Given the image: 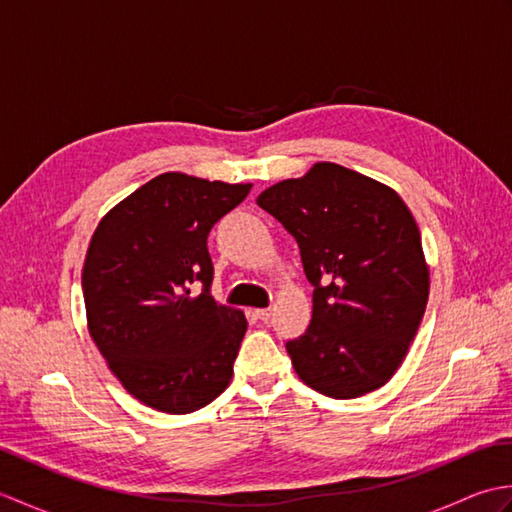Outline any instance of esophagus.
<instances>
[{"mask_svg": "<svg viewBox=\"0 0 512 512\" xmlns=\"http://www.w3.org/2000/svg\"><path fill=\"white\" fill-rule=\"evenodd\" d=\"M255 314H257V319L268 321L270 317H273V308H259V310H255Z\"/></svg>", "mask_w": 512, "mask_h": 512, "instance_id": "obj_1", "label": "esophagus"}]
</instances>
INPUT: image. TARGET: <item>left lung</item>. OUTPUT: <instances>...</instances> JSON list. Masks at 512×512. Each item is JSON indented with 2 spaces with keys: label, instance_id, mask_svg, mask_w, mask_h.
<instances>
[{
  "label": "left lung",
  "instance_id": "left-lung-1",
  "mask_svg": "<svg viewBox=\"0 0 512 512\" xmlns=\"http://www.w3.org/2000/svg\"><path fill=\"white\" fill-rule=\"evenodd\" d=\"M257 204L297 239L314 286L306 334L286 350L330 398L383 387L405 361L429 299L418 224L400 195L334 162L277 182Z\"/></svg>",
  "mask_w": 512,
  "mask_h": 512
}]
</instances>
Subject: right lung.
<instances>
[{"label":"right lung","mask_w":512,"mask_h":512,"mask_svg":"<svg viewBox=\"0 0 512 512\" xmlns=\"http://www.w3.org/2000/svg\"><path fill=\"white\" fill-rule=\"evenodd\" d=\"M248 191L169 171L96 226L81 275L90 336L151 409L198 411L231 383L248 323L211 297L206 237Z\"/></svg>","instance_id":"add662e5"}]
</instances>
